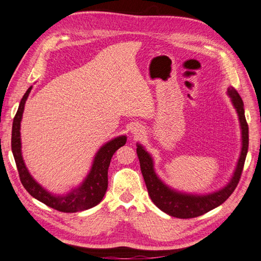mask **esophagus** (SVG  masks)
<instances>
[{
    "label": "esophagus",
    "mask_w": 261,
    "mask_h": 261,
    "mask_svg": "<svg viewBox=\"0 0 261 261\" xmlns=\"http://www.w3.org/2000/svg\"><path fill=\"white\" fill-rule=\"evenodd\" d=\"M130 133H132L133 135L139 136V135L143 134V129H142V127L139 126V125H133L130 127Z\"/></svg>",
    "instance_id": "obj_1"
}]
</instances>
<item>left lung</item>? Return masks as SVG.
I'll return each instance as SVG.
<instances>
[{
  "mask_svg": "<svg viewBox=\"0 0 261 261\" xmlns=\"http://www.w3.org/2000/svg\"><path fill=\"white\" fill-rule=\"evenodd\" d=\"M227 95L229 96L238 115L241 129V149L232 176L230 177L229 181L220 189L208 194H190L179 192V190L169 187L156 174L154 160H152L151 155L145 149L142 144H136V151L139 164H141V170L150 199L162 212L169 216L181 219L198 217V216L204 215L213 211L214 208L220 206L222 202L229 198V196L238 185L248 152L249 134H248V125L245 117L243 99L233 87L228 88Z\"/></svg>",
  "mask_w": 261,
  "mask_h": 261,
  "instance_id": "8db88e82",
  "label": "left lung"
}]
</instances>
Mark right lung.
I'll list each match as a JSON object with an SVG mask.
<instances>
[{"instance_id": "obj_1", "label": "right lung", "mask_w": 261, "mask_h": 261, "mask_svg": "<svg viewBox=\"0 0 261 261\" xmlns=\"http://www.w3.org/2000/svg\"><path fill=\"white\" fill-rule=\"evenodd\" d=\"M31 90L32 86L22 97L16 115L13 119V127H12V151H13L18 175H20V179L24 188L35 199L62 213L83 212L98 205L103 199L107 190V185H109L107 173H109L111 160L114 152L126 144V135L117 136L101 146L94 156L91 169L85 179L77 187L72 188L69 192L64 194L50 193L33 178L22 156L21 122L24 106Z\"/></svg>"}]
</instances>
